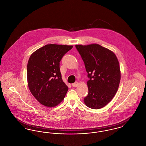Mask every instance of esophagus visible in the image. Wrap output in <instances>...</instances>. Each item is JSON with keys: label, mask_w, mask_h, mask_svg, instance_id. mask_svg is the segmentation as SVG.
<instances>
[{"label": "esophagus", "mask_w": 146, "mask_h": 146, "mask_svg": "<svg viewBox=\"0 0 146 146\" xmlns=\"http://www.w3.org/2000/svg\"><path fill=\"white\" fill-rule=\"evenodd\" d=\"M78 82H76L72 84V86L74 88H76V87L78 86Z\"/></svg>", "instance_id": "34e87169"}]
</instances>
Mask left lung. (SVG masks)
<instances>
[{
  "instance_id": "8db88e82",
  "label": "left lung",
  "mask_w": 146,
  "mask_h": 146,
  "mask_svg": "<svg viewBox=\"0 0 146 146\" xmlns=\"http://www.w3.org/2000/svg\"><path fill=\"white\" fill-rule=\"evenodd\" d=\"M75 46L90 78L87 82L88 93L84 102L92 109L105 107L115 96L120 82L121 71L116 56L97 44Z\"/></svg>"
}]
</instances>
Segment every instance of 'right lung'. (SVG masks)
Wrapping results in <instances>:
<instances>
[{"label":"right lung","instance_id":"1","mask_svg":"<svg viewBox=\"0 0 146 146\" xmlns=\"http://www.w3.org/2000/svg\"><path fill=\"white\" fill-rule=\"evenodd\" d=\"M72 47L48 44L34 51L30 56L27 65L28 87L41 105L55 107L64 99L68 87L61 78L60 62Z\"/></svg>","mask_w":146,"mask_h":146}]
</instances>
